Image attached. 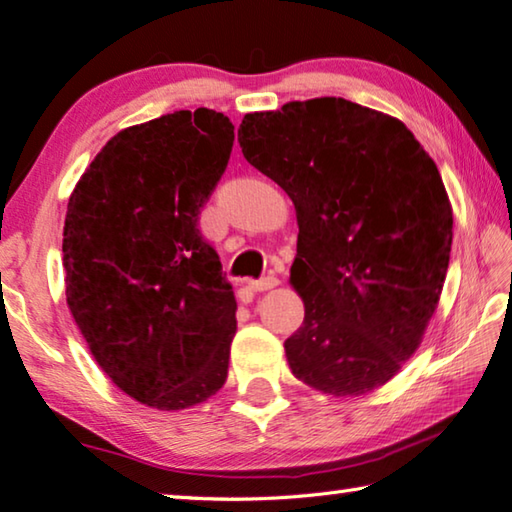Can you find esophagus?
Listing matches in <instances>:
<instances>
[{
  "mask_svg": "<svg viewBox=\"0 0 512 512\" xmlns=\"http://www.w3.org/2000/svg\"><path fill=\"white\" fill-rule=\"evenodd\" d=\"M248 287L253 289V291H269L273 287H278V278H275V275H266V278L253 280Z\"/></svg>",
  "mask_w": 512,
  "mask_h": 512,
  "instance_id": "1",
  "label": "esophagus"
}]
</instances>
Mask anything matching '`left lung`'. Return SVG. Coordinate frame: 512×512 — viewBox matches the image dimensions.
<instances>
[{"mask_svg": "<svg viewBox=\"0 0 512 512\" xmlns=\"http://www.w3.org/2000/svg\"><path fill=\"white\" fill-rule=\"evenodd\" d=\"M239 145L296 209L289 285L305 319L285 342L291 373L342 399L383 387L419 348L449 269L435 161L399 118L344 97L246 113Z\"/></svg>", "mask_w": 512, "mask_h": 512, "instance_id": "obj_1", "label": "left lung"}]
</instances>
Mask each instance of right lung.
I'll return each mask as SVG.
<instances>
[{
  "label": "right lung",
  "mask_w": 512,
  "mask_h": 512,
  "mask_svg": "<svg viewBox=\"0 0 512 512\" xmlns=\"http://www.w3.org/2000/svg\"><path fill=\"white\" fill-rule=\"evenodd\" d=\"M232 143L223 113H166L120 129L70 193V314L111 383L148 408H193L227 380L237 300L198 214Z\"/></svg>",
  "instance_id": "obj_1"
}]
</instances>
